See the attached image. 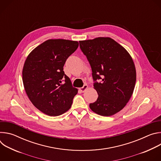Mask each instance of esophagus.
<instances>
[{"label": "esophagus", "mask_w": 161, "mask_h": 161, "mask_svg": "<svg viewBox=\"0 0 161 161\" xmlns=\"http://www.w3.org/2000/svg\"><path fill=\"white\" fill-rule=\"evenodd\" d=\"M88 88V86L86 85H83V87H81V88H79V90H80V91L81 92H84L86 90V88Z\"/></svg>", "instance_id": "34e87169"}]
</instances>
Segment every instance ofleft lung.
Returning a JSON list of instances; mask_svg holds the SVG:
<instances>
[{"label":"left lung","mask_w":161,"mask_h":161,"mask_svg":"<svg viewBox=\"0 0 161 161\" xmlns=\"http://www.w3.org/2000/svg\"><path fill=\"white\" fill-rule=\"evenodd\" d=\"M79 42L90 65L99 96L89 104L90 108L101 116H111L125 107L133 93L136 80L133 60L127 50L110 37Z\"/></svg>","instance_id":"left-lung-1"}]
</instances>
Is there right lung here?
I'll return each instance as SVG.
<instances>
[{
	"label": "right lung",
	"mask_w": 161,
	"mask_h": 161,
	"mask_svg": "<svg viewBox=\"0 0 161 161\" xmlns=\"http://www.w3.org/2000/svg\"><path fill=\"white\" fill-rule=\"evenodd\" d=\"M78 45V41L49 39L25 62L22 77L26 93L34 106L47 115L58 116L69 109L78 93L63 67Z\"/></svg>",
	"instance_id": "right-lung-1"
}]
</instances>
